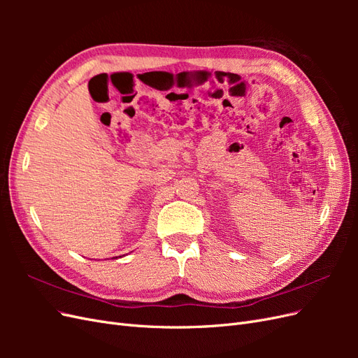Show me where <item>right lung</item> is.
<instances>
[{"instance_id":"add662e5","label":"right lung","mask_w":358,"mask_h":358,"mask_svg":"<svg viewBox=\"0 0 358 358\" xmlns=\"http://www.w3.org/2000/svg\"><path fill=\"white\" fill-rule=\"evenodd\" d=\"M116 258H117V257H116Z\"/></svg>"}]
</instances>
